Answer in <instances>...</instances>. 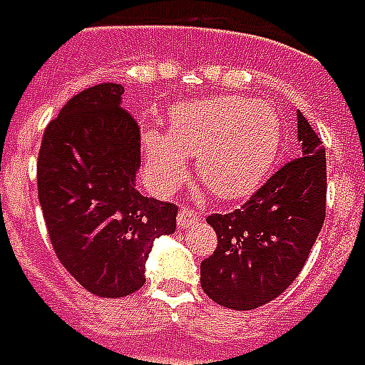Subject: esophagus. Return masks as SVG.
I'll return each mask as SVG.
<instances>
[{"mask_svg": "<svg viewBox=\"0 0 365 365\" xmlns=\"http://www.w3.org/2000/svg\"><path fill=\"white\" fill-rule=\"evenodd\" d=\"M199 221H201V217L190 207H182L180 213H178V227L180 229H190L191 225H195Z\"/></svg>", "mask_w": 365, "mask_h": 365, "instance_id": "1", "label": "esophagus"}]
</instances>
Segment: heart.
Masks as SVG:
<instances>
[{"instance_id": "b5f03b06", "label": "heart", "mask_w": 365, "mask_h": 365, "mask_svg": "<svg viewBox=\"0 0 365 365\" xmlns=\"http://www.w3.org/2000/svg\"><path fill=\"white\" fill-rule=\"evenodd\" d=\"M282 130L272 107L238 96L191 99L172 107L170 135H140L152 182L168 190L185 175V156L195 158L199 180L221 199L245 197L268 174Z\"/></svg>"}]
</instances>
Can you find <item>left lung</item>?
Instances as JSON below:
<instances>
[{"label": "left lung", "instance_id": "8db88e82", "mask_svg": "<svg viewBox=\"0 0 365 365\" xmlns=\"http://www.w3.org/2000/svg\"><path fill=\"white\" fill-rule=\"evenodd\" d=\"M301 156L283 164L232 213L207 222L215 252L201 262V287L215 303L252 311L279 297L305 266L327 211L322 140L297 111Z\"/></svg>", "mask_w": 365, "mask_h": 365}]
</instances>
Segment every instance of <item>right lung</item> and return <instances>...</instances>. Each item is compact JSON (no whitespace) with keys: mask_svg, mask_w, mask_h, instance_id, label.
I'll list each match as a JSON object with an SVG mask.
<instances>
[{"mask_svg":"<svg viewBox=\"0 0 365 365\" xmlns=\"http://www.w3.org/2000/svg\"><path fill=\"white\" fill-rule=\"evenodd\" d=\"M125 88L99 83L68 101L44 130L36 183L60 264L97 297L144 285L154 238L175 230L178 205L135 190L140 127L120 105Z\"/></svg>","mask_w":365,"mask_h":365,"instance_id":"obj_1","label":"right lung"}]
</instances>
